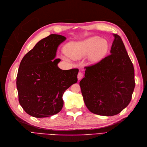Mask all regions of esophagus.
<instances>
[{
    "instance_id": "obj_1",
    "label": "esophagus",
    "mask_w": 147,
    "mask_h": 147,
    "mask_svg": "<svg viewBox=\"0 0 147 147\" xmlns=\"http://www.w3.org/2000/svg\"><path fill=\"white\" fill-rule=\"evenodd\" d=\"M84 76V75H83V73L81 72H79L78 74V80H81Z\"/></svg>"
}]
</instances>
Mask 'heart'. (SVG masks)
<instances>
[{
    "instance_id": "b5f03b06",
    "label": "heart",
    "mask_w": 147,
    "mask_h": 147,
    "mask_svg": "<svg viewBox=\"0 0 147 147\" xmlns=\"http://www.w3.org/2000/svg\"><path fill=\"white\" fill-rule=\"evenodd\" d=\"M108 44L106 40L98 37L91 38L84 41L70 43L66 48L68 56L74 60L80 59L89 53L92 61L99 60L107 52Z\"/></svg>"
}]
</instances>
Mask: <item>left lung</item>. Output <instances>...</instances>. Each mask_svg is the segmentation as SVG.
I'll list each match as a JSON object with an SVG mask.
<instances>
[{
  "instance_id": "1",
  "label": "left lung",
  "mask_w": 147,
  "mask_h": 147,
  "mask_svg": "<svg viewBox=\"0 0 147 147\" xmlns=\"http://www.w3.org/2000/svg\"><path fill=\"white\" fill-rule=\"evenodd\" d=\"M111 54L85 67L80 82L84 101L92 113L103 116L119 114L129 104L135 86V72L121 37L113 34Z\"/></svg>"
}]
</instances>
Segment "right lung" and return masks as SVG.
<instances>
[{
  "mask_svg": "<svg viewBox=\"0 0 147 147\" xmlns=\"http://www.w3.org/2000/svg\"><path fill=\"white\" fill-rule=\"evenodd\" d=\"M66 39L51 34L28 52L20 64L17 88L20 105L36 118L55 115L63 106L64 92L78 81V69H60V59H54L58 46Z\"/></svg>",
  "mask_w": 147,
  "mask_h": 147,
  "instance_id": "add662e5",
  "label": "right lung"
}]
</instances>
